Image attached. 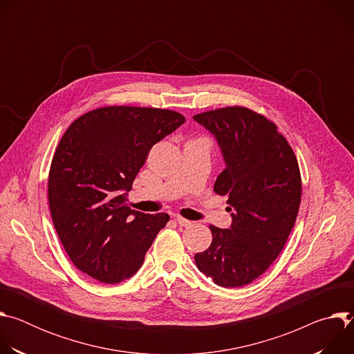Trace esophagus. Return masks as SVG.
I'll use <instances>...</instances> for the list:
<instances>
[{"label": "esophagus", "instance_id": "obj_1", "mask_svg": "<svg viewBox=\"0 0 354 354\" xmlns=\"http://www.w3.org/2000/svg\"><path fill=\"white\" fill-rule=\"evenodd\" d=\"M175 221H176L180 227H189V225L192 224V221H189V220H186V218H183V217H179V216L175 217Z\"/></svg>", "mask_w": 354, "mask_h": 354}]
</instances>
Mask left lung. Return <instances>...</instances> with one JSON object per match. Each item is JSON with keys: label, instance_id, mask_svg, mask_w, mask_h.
<instances>
[{"label": "left lung", "instance_id": "left-lung-1", "mask_svg": "<svg viewBox=\"0 0 354 354\" xmlns=\"http://www.w3.org/2000/svg\"><path fill=\"white\" fill-rule=\"evenodd\" d=\"M217 140L225 169L214 192L227 196L232 224L210 225L209 249L196 266L221 287H242L263 274L283 250L301 201V175L294 151L265 116L228 106L193 116Z\"/></svg>", "mask_w": 354, "mask_h": 354}]
</instances>
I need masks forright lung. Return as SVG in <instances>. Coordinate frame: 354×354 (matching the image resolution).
Segmentation results:
<instances>
[{
	"instance_id": "1",
	"label": "right lung",
	"mask_w": 354,
	"mask_h": 354,
	"mask_svg": "<svg viewBox=\"0 0 354 354\" xmlns=\"http://www.w3.org/2000/svg\"><path fill=\"white\" fill-rule=\"evenodd\" d=\"M185 122L168 109L106 106L70 124L50 167L48 207L77 269L115 284L141 268L169 216L131 210L127 192L149 149Z\"/></svg>"
}]
</instances>
